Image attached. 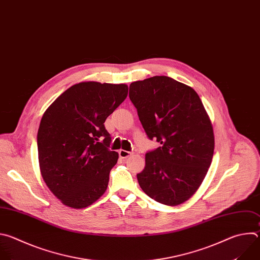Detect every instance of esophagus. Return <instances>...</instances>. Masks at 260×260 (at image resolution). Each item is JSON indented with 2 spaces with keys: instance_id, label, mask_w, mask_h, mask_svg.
Returning <instances> with one entry per match:
<instances>
[{
  "instance_id": "34e87169",
  "label": "esophagus",
  "mask_w": 260,
  "mask_h": 260,
  "mask_svg": "<svg viewBox=\"0 0 260 260\" xmlns=\"http://www.w3.org/2000/svg\"><path fill=\"white\" fill-rule=\"evenodd\" d=\"M131 154H132V151H128V150H124V149H121L119 151V155H120V158H122V159H126Z\"/></svg>"
}]
</instances>
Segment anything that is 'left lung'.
<instances>
[{"mask_svg":"<svg viewBox=\"0 0 260 260\" xmlns=\"http://www.w3.org/2000/svg\"><path fill=\"white\" fill-rule=\"evenodd\" d=\"M129 97L147 135L161 146L145 153L141 189L164 205L188 200L208 171L214 150L211 122L197 92L166 76L130 85Z\"/></svg>","mask_w":260,"mask_h":260,"instance_id":"left-lung-1","label":"left lung"}]
</instances>
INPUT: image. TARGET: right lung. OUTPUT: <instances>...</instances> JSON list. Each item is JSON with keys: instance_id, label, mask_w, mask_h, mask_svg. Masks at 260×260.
<instances>
[{"instance_id": "right-lung-1", "label": "right lung", "mask_w": 260, "mask_h": 260, "mask_svg": "<svg viewBox=\"0 0 260 260\" xmlns=\"http://www.w3.org/2000/svg\"><path fill=\"white\" fill-rule=\"evenodd\" d=\"M127 94L125 84L83 82L64 91L43 115L37 137L41 173L64 205L85 208L107 190L119 154L110 149L105 122Z\"/></svg>"}]
</instances>
